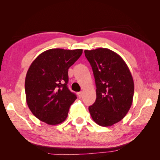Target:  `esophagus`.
<instances>
[{
	"instance_id": "1",
	"label": "esophagus",
	"mask_w": 160,
	"mask_h": 160,
	"mask_svg": "<svg viewBox=\"0 0 160 160\" xmlns=\"http://www.w3.org/2000/svg\"><path fill=\"white\" fill-rule=\"evenodd\" d=\"M78 95L79 98H81V97H82V92H80L78 93Z\"/></svg>"
}]
</instances>
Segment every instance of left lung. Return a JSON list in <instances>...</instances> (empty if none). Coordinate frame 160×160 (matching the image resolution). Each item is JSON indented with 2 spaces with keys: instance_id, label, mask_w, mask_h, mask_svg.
Returning a JSON list of instances; mask_svg holds the SVG:
<instances>
[{
  "instance_id": "obj_1",
  "label": "left lung",
  "mask_w": 160,
  "mask_h": 160,
  "mask_svg": "<svg viewBox=\"0 0 160 160\" xmlns=\"http://www.w3.org/2000/svg\"><path fill=\"white\" fill-rule=\"evenodd\" d=\"M97 87L96 101L89 107L93 121L107 127L125 117L132 102L134 82L125 61L106 48L85 50Z\"/></svg>"
}]
</instances>
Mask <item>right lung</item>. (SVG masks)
<instances>
[{
  "mask_svg": "<svg viewBox=\"0 0 160 160\" xmlns=\"http://www.w3.org/2000/svg\"><path fill=\"white\" fill-rule=\"evenodd\" d=\"M82 49L51 48L39 54L25 78L26 101L32 113L48 125L66 120L77 99L68 88V68L80 57Z\"/></svg>",
  "mask_w": 160,
  "mask_h": 160,
  "instance_id": "obj_1",
  "label": "right lung"
}]
</instances>
